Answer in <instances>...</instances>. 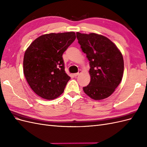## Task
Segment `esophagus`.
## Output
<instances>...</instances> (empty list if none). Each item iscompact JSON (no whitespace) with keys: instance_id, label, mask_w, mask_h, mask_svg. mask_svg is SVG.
I'll use <instances>...</instances> for the list:
<instances>
[{"instance_id":"34e87169","label":"esophagus","mask_w":147,"mask_h":147,"mask_svg":"<svg viewBox=\"0 0 147 147\" xmlns=\"http://www.w3.org/2000/svg\"><path fill=\"white\" fill-rule=\"evenodd\" d=\"M82 72V70H80L79 71H78V73H76V74H74V77H77V76H78V75L80 74Z\"/></svg>"}]
</instances>
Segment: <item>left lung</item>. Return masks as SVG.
<instances>
[{"instance_id":"1","label":"left lung","mask_w":147,"mask_h":147,"mask_svg":"<svg viewBox=\"0 0 147 147\" xmlns=\"http://www.w3.org/2000/svg\"><path fill=\"white\" fill-rule=\"evenodd\" d=\"M78 43L90 61L91 81L83 91L90 98L99 100L113 94L121 82L124 72L121 52L104 35L77 32Z\"/></svg>"}]
</instances>
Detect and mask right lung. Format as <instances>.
Wrapping results in <instances>:
<instances>
[{
	"label": "right lung",
	"instance_id": "add662e5",
	"mask_svg": "<svg viewBox=\"0 0 147 147\" xmlns=\"http://www.w3.org/2000/svg\"><path fill=\"white\" fill-rule=\"evenodd\" d=\"M76 38L74 32L38 37L26 49L23 72L33 91L47 100L63 94L70 77L65 72L63 55Z\"/></svg>",
	"mask_w": 147,
	"mask_h": 147
}]
</instances>
